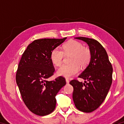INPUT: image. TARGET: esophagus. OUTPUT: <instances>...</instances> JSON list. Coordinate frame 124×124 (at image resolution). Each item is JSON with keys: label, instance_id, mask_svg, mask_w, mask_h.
I'll list each match as a JSON object with an SVG mask.
<instances>
[{"label": "esophagus", "instance_id": "1", "mask_svg": "<svg viewBox=\"0 0 124 124\" xmlns=\"http://www.w3.org/2000/svg\"><path fill=\"white\" fill-rule=\"evenodd\" d=\"M66 81L67 84H69V83H70V81H69V80L68 79H66Z\"/></svg>", "mask_w": 124, "mask_h": 124}]
</instances>
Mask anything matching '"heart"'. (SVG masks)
I'll return each instance as SVG.
<instances>
[{
	"mask_svg": "<svg viewBox=\"0 0 124 124\" xmlns=\"http://www.w3.org/2000/svg\"><path fill=\"white\" fill-rule=\"evenodd\" d=\"M63 50L58 47L54 48L51 52L50 59L56 66L61 65L64 54H71L69 64H64L58 69L57 73L59 76L70 78L78 73L80 66L84 68L90 63L91 52L89 48L84 47L82 43L74 40H70L63 46Z\"/></svg>",
	"mask_w": 124,
	"mask_h": 124,
	"instance_id": "b5f03b06",
	"label": "heart"
}]
</instances>
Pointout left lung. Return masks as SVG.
<instances>
[{
    "mask_svg": "<svg viewBox=\"0 0 124 124\" xmlns=\"http://www.w3.org/2000/svg\"><path fill=\"white\" fill-rule=\"evenodd\" d=\"M75 38L87 44L91 52V59L79 75V78L86 80L84 83L76 80L70 83L74 88L73 100L78 109L90 113L99 107L107 95L112 83L113 68L106 50L99 42L85 37Z\"/></svg>",
    "mask_w": 124,
    "mask_h": 124,
    "instance_id": "left-lung-1",
    "label": "left lung"
}]
</instances>
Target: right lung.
<instances>
[{
  "instance_id": "obj_1",
  "label": "right lung",
  "mask_w": 124,
  "mask_h": 124,
  "mask_svg": "<svg viewBox=\"0 0 124 124\" xmlns=\"http://www.w3.org/2000/svg\"><path fill=\"white\" fill-rule=\"evenodd\" d=\"M63 39H40L28 45L21 58L16 81L24 104L34 114L44 116L56 107V96L66 85L59 77L53 81L47 79L54 74V68L50 54L54 48L63 43Z\"/></svg>"
}]
</instances>
